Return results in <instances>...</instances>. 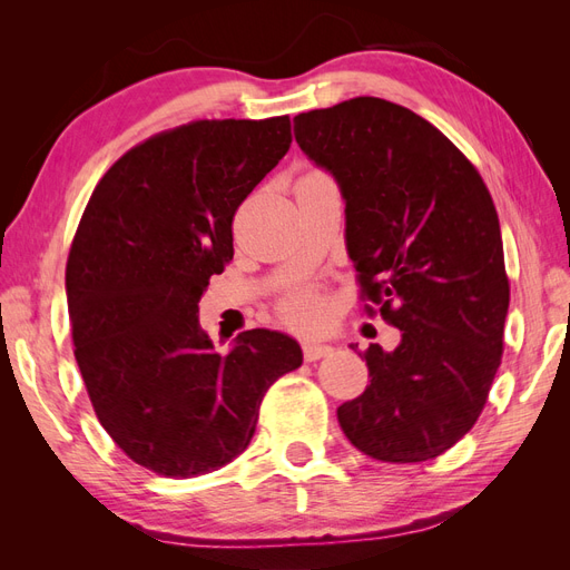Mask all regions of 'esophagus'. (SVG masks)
Segmentation results:
<instances>
[{"label": "esophagus", "instance_id": "1", "mask_svg": "<svg viewBox=\"0 0 570 570\" xmlns=\"http://www.w3.org/2000/svg\"><path fill=\"white\" fill-rule=\"evenodd\" d=\"M302 350H304V361H308V364L333 354V347H327V344H318V342H304Z\"/></svg>", "mask_w": 570, "mask_h": 570}]
</instances>
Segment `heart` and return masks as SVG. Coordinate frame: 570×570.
<instances>
[{"mask_svg": "<svg viewBox=\"0 0 570 570\" xmlns=\"http://www.w3.org/2000/svg\"><path fill=\"white\" fill-rule=\"evenodd\" d=\"M323 314V297L314 287H302L297 292H292L281 304V316L299 327L314 325Z\"/></svg>", "mask_w": 570, "mask_h": 570, "instance_id": "obj_1", "label": "heart"}]
</instances>
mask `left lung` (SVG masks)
<instances>
[{
    "mask_svg": "<svg viewBox=\"0 0 570 570\" xmlns=\"http://www.w3.org/2000/svg\"><path fill=\"white\" fill-rule=\"evenodd\" d=\"M295 140L342 189L366 314L402 335L358 352L371 385L337 421L371 459H435L475 425L502 364L509 278L490 189L450 137L381 97L295 116Z\"/></svg>",
    "mask_w": 570,
    "mask_h": 570,
    "instance_id": "8db88e82",
    "label": "left lung"
}]
</instances>
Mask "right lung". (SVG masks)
Segmentation results:
<instances>
[{"instance_id":"right-lung-1","label":"right lung","mask_w":570,"mask_h":570,"mask_svg":"<svg viewBox=\"0 0 570 570\" xmlns=\"http://www.w3.org/2000/svg\"><path fill=\"white\" fill-rule=\"evenodd\" d=\"M289 142V116L193 120L126 151L85 206L66 262L73 354L99 423L154 473L230 463L266 390L302 366L299 344L264 327L218 354L197 318L237 206Z\"/></svg>"}]
</instances>
